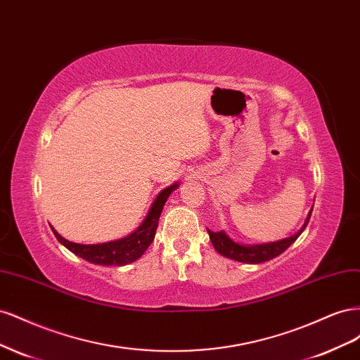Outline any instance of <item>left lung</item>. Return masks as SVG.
<instances>
[{
    "label": "left lung",
    "mask_w": 360,
    "mask_h": 360,
    "mask_svg": "<svg viewBox=\"0 0 360 360\" xmlns=\"http://www.w3.org/2000/svg\"><path fill=\"white\" fill-rule=\"evenodd\" d=\"M311 213H312V210L309 212L307 221H304L303 226L296 234L291 237H287V238H282V240H279V242L263 243V245H240V243L234 242L231 237H228L226 233H224V231L213 233L210 230H207V233H209V236H210L212 245L221 255H224L226 258H231L234 261H240V263L259 264V263H264V261H269L271 258L281 255L284 250L288 249L290 245L296 242L297 237L303 233L304 228H307V225L311 219Z\"/></svg>",
    "instance_id": "8db88e82"
}]
</instances>
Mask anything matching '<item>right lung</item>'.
<instances>
[{"label":"right lung","instance_id":"1","mask_svg":"<svg viewBox=\"0 0 360 360\" xmlns=\"http://www.w3.org/2000/svg\"><path fill=\"white\" fill-rule=\"evenodd\" d=\"M177 188H179V183H174L167 189H163L158 195L153 204H151L147 217L144 219V222L136 228V231L129 234L127 237L120 238V240L97 243V245H81V243H73L66 240V238L61 237L51 226L52 233L56 234L57 240L63 246H66L70 252L84 258L85 261H90L93 264L126 266L129 263H134L135 259H138L141 255H143L147 250V248L151 245V242H153L163 205H165L171 192L176 191Z\"/></svg>","mask_w":360,"mask_h":360}]
</instances>
